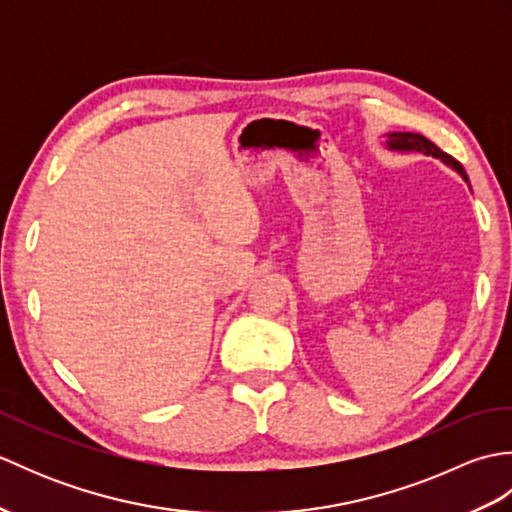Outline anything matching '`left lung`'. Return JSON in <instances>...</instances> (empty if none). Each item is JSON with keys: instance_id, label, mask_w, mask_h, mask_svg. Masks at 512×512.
<instances>
[{"instance_id": "left-lung-1", "label": "left lung", "mask_w": 512, "mask_h": 512, "mask_svg": "<svg viewBox=\"0 0 512 512\" xmlns=\"http://www.w3.org/2000/svg\"><path fill=\"white\" fill-rule=\"evenodd\" d=\"M387 149L391 151H420V154L424 156H433V158H440L444 165H449L451 169H455L460 173V176L469 182V176H466L464 167L460 165L458 160L451 158L449 154H444V151L440 147H436L431 143L429 138H424L422 134H413V132H391L387 134Z\"/></svg>"}]
</instances>
